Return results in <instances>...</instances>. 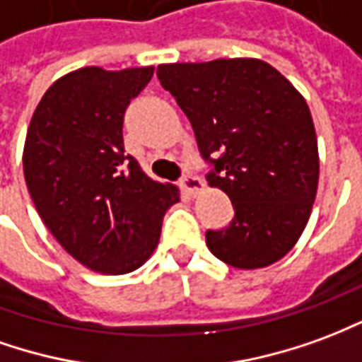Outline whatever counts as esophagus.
<instances>
[{
	"mask_svg": "<svg viewBox=\"0 0 362 362\" xmlns=\"http://www.w3.org/2000/svg\"><path fill=\"white\" fill-rule=\"evenodd\" d=\"M202 187H204V183H202L199 177L191 175V173H187V175L181 177V189H183L185 193L191 194V197L199 193Z\"/></svg>",
	"mask_w": 362,
	"mask_h": 362,
	"instance_id": "obj_1",
	"label": "esophagus"
}]
</instances>
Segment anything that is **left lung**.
Wrapping results in <instances>:
<instances>
[{
  "instance_id": "obj_1",
  "label": "left lung",
  "mask_w": 362,
  "mask_h": 362,
  "mask_svg": "<svg viewBox=\"0 0 362 362\" xmlns=\"http://www.w3.org/2000/svg\"><path fill=\"white\" fill-rule=\"evenodd\" d=\"M158 78L193 127L209 185L234 206L228 226L206 230L209 250L238 269L284 257L308 222L320 177L304 97L253 58L161 64Z\"/></svg>"
}]
</instances>
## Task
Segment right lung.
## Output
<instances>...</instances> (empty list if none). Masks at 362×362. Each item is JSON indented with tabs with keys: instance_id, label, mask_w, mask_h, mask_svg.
Wrapping results in <instances>:
<instances>
[{
	"instance_id": "1",
	"label": "right lung",
	"mask_w": 362,
	"mask_h": 362,
	"mask_svg": "<svg viewBox=\"0 0 362 362\" xmlns=\"http://www.w3.org/2000/svg\"><path fill=\"white\" fill-rule=\"evenodd\" d=\"M152 76V66L71 71L48 87L27 130L23 169L38 216L71 257L105 275L140 267L179 201L124 153V112Z\"/></svg>"
}]
</instances>
